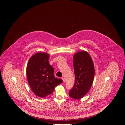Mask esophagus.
<instances>
[{
    "instance_id": "34e87169",
    "label": "esophagus",
    "mask_w": 125,
    "mask_h": 125,
    "mask_svg": "<svg viewBox=\"0 0 125 125\" xmlns=\"http://www.w3.org/2000/svg\"><path fill=\"white\" fill-rule=\"evenodd\" d=\"M62 80H63V82L64 83L65 82V78H63H63H62Z\"/></svg>"
}]
</instances>
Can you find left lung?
Masks as SVG:
<instances>
[{"instance_id": "8db88e82", "label": "left lung", "mask_w": 125, "mask_h": 125, "mask_svg": "<svg viewBox=\"0 0 125 125\" xmlns=\"http://www.w3.org/2000/svg\"><path fill=\"white\" fill-rule=\"evenodd\" d=\"M75 82L69 92L72 98H82L90 89L93 83L95 69L90 54L85 51H80L73 56Z\"/></svg>"}]
</instances>
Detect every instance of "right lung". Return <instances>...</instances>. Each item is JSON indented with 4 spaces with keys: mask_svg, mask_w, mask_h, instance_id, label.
<instances>
[{
    "mask_svg": "<svg viewBox=\"0 0 125 125\" xmlns=\"http://www.w3.org/2000/svg\"><path fill=\"white\" fill-rule=\"evenodd\" d=\"M49 54L37 53L29 59L26 69L28 81L36 96L45 97L53 93L57 86L62 83L53 75L54 69L49 64Z\"/></svg>",
    "mask_w": 125,
    "mask_h": 125,
    "instance_id": "1",
    "label": "right lung"
}]
</instances>
